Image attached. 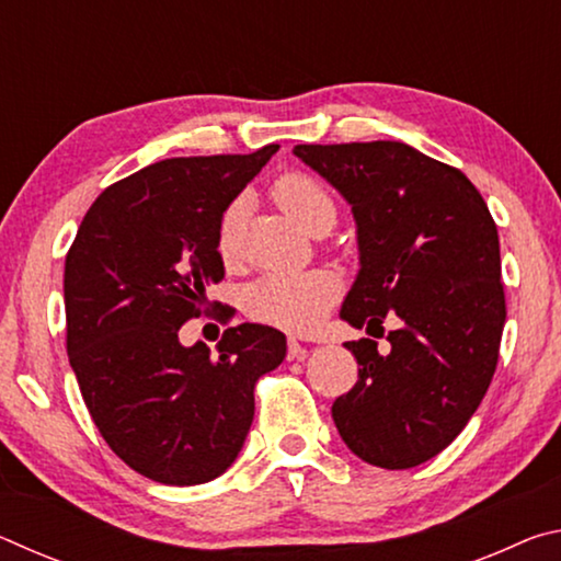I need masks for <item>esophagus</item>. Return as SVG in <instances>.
I'll list each match as a JSON object with an SVG mask.
<instances>
[{
    "label": "esophagus",
    "mask_w": 561,
    "mask_h": 561,
    "mask_svg": "<svg viewBox=\"0 0 561 561\" xmlns=\"http://www.w3.org/2000/svg\"><path fill=\"white\" fill-rule=\"evenodd\" d=\"M307 354H309L307 346L299 344L297 339H289V348H287V358L289 360H304V358H307Z\"/></svg>",
    "instance_id": "obj_1"
}]
</instances>
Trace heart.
Returning <instances> with one entry per match:
<instances>
[{
    "mask_svg": "<svg viewBox=\"0 0 561 561\" xmlns=\"http://www.w3.org/2000/svg\"><path fill=\"white\" fill-rule=\"evenodd\" d=\"M272 197L282 207V213L311 237H324L336 222L334 197L311 175H282L272 185ZM240 213L242 201H234L225 210L220 232H217V252L227 262L237 252ZM336 297L339 284L327 272L267 274L247 289V311L262 324L304 334V331L319 327V321L324 319Z\"/></svg>",
    "mask_w": 561,
    "mask_h": 561,
    "instance_id": "heart-1",
    "label": "heart"
}]
</instances>
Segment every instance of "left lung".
<instances>
[{"label": "left lung", "instance_id": "8db88e82", "mask_svg": "<svg viewBox=\"0 0 561 561\" xmlns=\"http://www.w3.org/2000/svg\"><path fill=\"white\" fill-rule=\"evenodd\" d=\"M294 156L351 205L358 274L339 317L383 334L346 341L358 381L331 405L360 460L405 470L458 438L488 393L505 327L497 227L458 168L401 140L294 146Z\"/></svg>", "mask_w": 561, "mask_h": 561}]
</instances>
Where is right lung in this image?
<instances>
[{
    "label": "right lung",
    "mask_w": 561,
    "mask_h": 561,
    "mask_svg": "<svg viewBox=\"0 0 561 561\" xmlns=\"http://www.w3.org/2000/svg\"><path fill=\"white\" fill-rule=\"evenodd\" d=\"M277 150L138 170L103 190L66 254V351L83 403L111 450L163 485H203L230 468L254 383L287 356V336L264 324L227 329L217 354L178 339L225 277V210Z\"/></svg>",
    "instance_id": "right-lung-1"
}]
</instances>
